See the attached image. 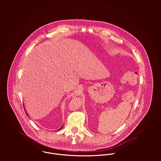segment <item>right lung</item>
I'll return each mask as SVG.
<instances>
[{
    "label": "right lung",
    "mask_w": 161,
    "mask_h": 161,
    "mask_svg": "<svg viewBox=\"0 0 161 161\" xmlns=\"http://www.w3.org/2000/svg\"><path fill=\"white\" fill-rule=\"evenodd\" d=\"M60 129H61V128H60ZM59 130H60V129H59Z\"/></svg>",
    "instance_id": "right-lung-1"
}]
</instances>
